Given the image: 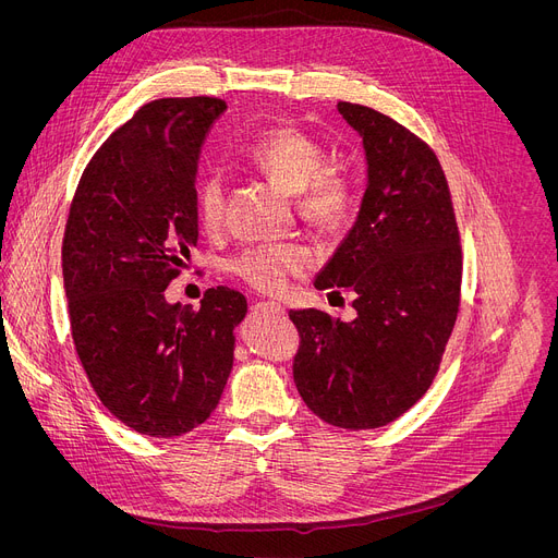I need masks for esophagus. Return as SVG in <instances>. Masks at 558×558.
I'll return each instance as SVG.
<instances>
[{"label":"esophagus","instance_id":"obj_1","mask_svg":"<svg viewBox=\"0 0 558 558\" xmlns=\"http://www.w3.org/2000/svg\"><path fill=\"white\" fill-rule=\"evenodd\" d=\"M259 310H267V312H276V314H284V307L280 303H259Z\"/></svg>","mask_w":558,"mask_h":558}]
</instances>
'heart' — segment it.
Masks as SVG:
<instances>
[{"instance_id":"1","label":"heart","mask_w":558,"mask_h":558,"mask_svg":"<svg viewBox=\"0 0 558 558\" xmlns=\"http://www.w3.org/2000/svg\"><path fill=\"white\" fill-rule=\"evenodd\" d=\"M244 162L267 175L278 187L296 194L301 215L324 230H337L353 210V187L339 169H320L324 151L296 129H274L259 135L244 151ZM196 215L205 230H217L223 219V183L208 175L196 190ZM312 267V253L303 244H274L244 251L232 271L251 287L278 294L291 278Z\"/></svg>"}]
</instances>
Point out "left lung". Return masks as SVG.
<instances>
[{"label": "left lung", "instance_id": "left-lung-1", "mask_svg": "<svg viewBox=\"0 0 558 558\" xmlns=\"http://www.w3.org/2000/svg\"><path fill=\"white\" fill-rule=\"evenodd\" d=\"M357 131L366 190L357 217L314 278L355 291L353 320L291 310L294 383L312 412L345 429L383 427L429 389L459 312L461 246L434 151L391 117L337 104Z\"/></svg>", "mask_w": 558, "mask_h": 558}]
</instances>
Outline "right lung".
<instances>
[{
  "instance_id": "add662e5",
  "label": "right lung",
  "mask_w": 558,
  "mask_h": 558,
  "mask_svg": "<svg viewBox=\"0 0 558 558\" xmlns=\"http://www.w3.org/2000/svg\"><path fill=\"white\" fill-rule=\"evenodd\" d=\"M221 99H158L85 167L63 240L78 360L104 407L146 436H181L219 404L246 316L240 291L198 310L165 299L198 240L196 167Z\"/></svg>"
}]
</instances>
